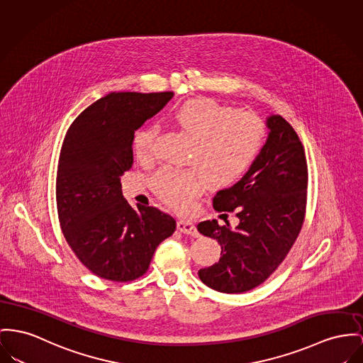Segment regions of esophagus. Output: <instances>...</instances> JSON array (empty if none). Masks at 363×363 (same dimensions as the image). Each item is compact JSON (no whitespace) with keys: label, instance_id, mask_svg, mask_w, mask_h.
Wrapping results in <instances>:
<instances>
[{"label":"esophagus","instance_id":"esophagus-1","mask_svg":"<svg viewBox=\"0 0 363 363\" xmlns=\"http://www.w3.org/2000/svg\"><path fill=\"white\" fill-rule=\"evenodd\" d=\"M177 230L183 234H187V235H191V237H198V230H196L193 221H190V220H179L177 221Z\"/></svg>","mask_w":363,"mask_h":363}]
</instances>
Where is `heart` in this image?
I'll return each instance as SVG.
<instances>
[{"label":"heart","instance_id":"obj_1","mask_svg":"<svg viewBox=\"0 0 363 363\" xmlns=\"http://www.w3.org/2000/svg\"><path fill=\"white\" fill-rule=\"evenodd\" d=\"M182 133L191 139L187 162L194 168L164 167L151 177L152 191L173 209L186 212L209 184L225 187L238 182L259 157L267 129L256 114L235 110L211 97H195L172 113ZM158 129L139 128L132 136V148L139 160H150Z\"/></svg>","mask_w":363,"mask_h":363}]
</instances>
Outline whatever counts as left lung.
Returning <instances> with one entry per match:
<instances>
[{"instance_id":"left-lung-1","label":"left lung","mask_w":363,"mask_h":363,"mask_svg":"<svg viewBox=\"0 0 363 363\" xmlns=\"http://www.w3.org/2000/svg\"><path fill=\"white\" fill-rule=\"evenodd\" d=\"M266 145L241 180L213 198L218 212H235L240 224L206 220L198 231L221 246L218 263L198 271L221 293H243L262 285L288 256L306 218L308 168L304 147L289 122L267 118Z\"/></svg>"}]
</instances>
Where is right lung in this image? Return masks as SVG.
<instances>
[{"label":"right lung","instance_id":"right-lung-1","mask_svg":"<svg viewBox=\"0 0 363 363\" xmlns=\"http://www.w3.org/2000/svg\"><path fill=\"white\" fill-rule=\"evenodd\" d=\"M173 92H111L70 125L59 157L56 205L60 228L78 260L99 278L130 282L148 269L176 221L154 206H130L121 176L132 168V136Z\"/></svg>","mask_w":363,"mask_h":363}]
</instances>
